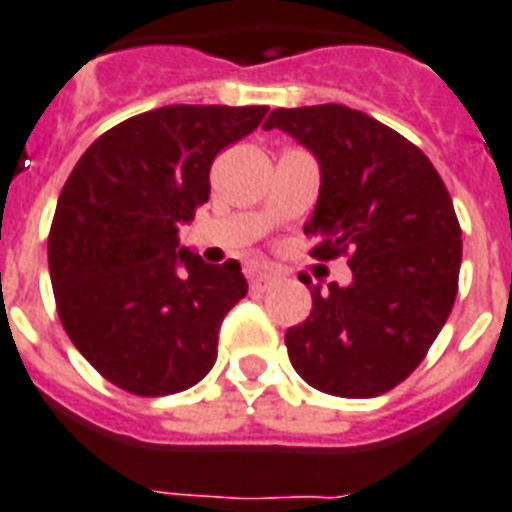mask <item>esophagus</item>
Segmentation results:
<instances>
[{"instance_id":"34e87169","label":"esophagus","mask_w":512,"mask_h":512,"mask_svg":"<svg viewBox=\"0 0 512 512\" xmlns=\"http://www.w3.org/2000/svg\"><path fill=\"white\" fill-rule=\"evenodd\" d=\"M247 276H249V286H252V289H257V292H265V289H268V286L276 281V276L263 268H249Z\"/></svg>"}]
</instances>
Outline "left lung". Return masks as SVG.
Instances as JSON below:
<instances>
[{"label": "left lung", "mask_w": 512, "mask_h": 512, "mask_svg": "<svg viewBox=\"0 0 512 512\" xmlns=\"http://www.w3.org/2000/svg\"><path fill=\"white\" fill-rule=\"evenodd\" d=\"M265 128L321 165L310 255H347L352 268L347 286L310 292L307 321L286 331L289 360L318 392L378 397L421 365L455 305L463 242L450 191L413 141L360 110L278 107Z\"/></svg>", "instance_id": "8db88e82"}]
</instances>
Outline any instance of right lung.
I'll list each match as a JSON object with an SVG mask.
<instances>
[{"label":"right lung","instance_id":"obj_1","mask_svg":"<svg viewBox=\"0 0 512 512\" xmlns=\"http://www.w3.org/2000/svg\"><path fill=\"white\" fill-rule=\"evenodd\" d=\"M268 107L170 105L99 136L68 176L49 228L62 328L107 381L139 397L184 392L210 373L226 313L247 294L236 260L178 247L210 197L220 149Z\"/></svg>","mask_w":512,"mask_h":512}]
</instances>
